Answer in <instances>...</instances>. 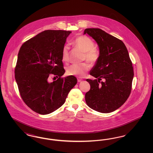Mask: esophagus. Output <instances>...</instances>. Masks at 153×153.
Here are the masks:
<instances>
[{
	"mask_svg": "<svg viewBox=\"0 0 153 153\" xmlns=\"http://www.w3.org/2000/svg\"><path fill=\"white\" fill-rule=\"evenodd\" d=\"M82 79H79V78H77V81L79 82H81V81H82Z\"/></svg>",
	"mask_w": 153,
	"mask_h": 153,
	"instance_id": "1",
	"label": "esophagus"
}]
</instances>
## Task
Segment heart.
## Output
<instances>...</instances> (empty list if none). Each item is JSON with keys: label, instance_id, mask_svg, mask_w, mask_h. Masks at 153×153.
<instances>
[{"label": "heart", "instance_id": "1", "mask_svg": "<svg viewBox=\"0 0 153 153\" xmlns=\"http://www.w3.org/2000/svg\"><path fill=\"white\" fill-rule=\"evenodd\" d=\"M73 44L84 52V58L92 64H96L100 57L99 50L94 47V42L88 36H77L73 41ZM69 46H64L62 51V61L64 62L69 61ZM90 68V66L87 63H82L80 64H73L70 66L67 69V73L71 76H83L87 72Z\"/></svg>", "mask_w": 153, "mask_h": 153}]
</instances>
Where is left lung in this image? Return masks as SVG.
I'll return each instance as SVG.
<instances>
[{"label":"left lung","mask_w":153,"mask_h":153,"mask_svg":"<svg viewBox=\"0 0 153 153\" xmlns=\"http://www.w3.org/2000/svg\"><path fill=\"white\" fill-rule=\"evenodd\" d=\"M98 44L100 57L90 74L97 79H87L91 86L85 94L89 107L109 113L120 107L131 94L133 66L128 52L119 39L97 28L86 29L84 34ZM104 79L105 82H100Z\"/></svg>","instance_id":"8db88e82"}]
</instances>
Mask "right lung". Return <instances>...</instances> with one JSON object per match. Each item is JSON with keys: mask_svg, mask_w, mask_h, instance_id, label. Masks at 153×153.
I'll return each instance as SVG.
<instances>
[{"mask_svg": "<svg viewBox=\"0 0 153 153\" xmlns=\"http://www.w3.org/2000/svg\"><path fill=\"white\" fill-rule=\"evenodd\" d=\"M71 33L45 30L24 42L19 49L15 78L22 100L38 114H49L61 107L77 84L74 76L61 77L65 72L62 48ZM51 74L58 79L49 83Z\"/></svg>", "mask_w": 153, "mask_h": 153, "instance_id": "add662e5", "label": "right lung"}]
</instances>
